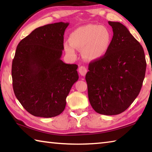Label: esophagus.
I'll list each match as a JSON object with an SVG mask.
<instances>
[{
    "instance_id": "34e87169",
    "label": "esophagus",
    "mask_w": 152,
    "mask_h": 152,
    "mask_svg": "<svg viewBox=\"0 0 152 152\" xmlns=\"http://www.w3.org/2000/svg\"><path fill=\"white\" fill-rule=\"evenodd\" d=\"M78 72H79V73H80V74L81 76H84L86 75V74L87 72V69H86V68L85 66H82L80 67H79Z\"/></svg>"
}]
</instances>
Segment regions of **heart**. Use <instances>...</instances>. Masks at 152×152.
Instances as JSON below:
<instances>
[{
    "label": "heart",
    "mask_w": 152,
    "mask_h": 152,
    "mask_svg": "<svg viewBox=\"0 0 152 152\" xmlns=\"http://www.w3.org/2000/svg\"><path fill=\"white\" fill-rule=\"evenodd\" d=\"M113 35L103 25L88 24L77 28L71 33L70 43H64L67 54L76 56V50L82 51L84 58L88 61L101 60L107 54L112 43Z\"/></svg>",
    "instance_id": "1"
}]
</instances>
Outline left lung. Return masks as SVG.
Wrapping results in <instances>:
<instances>
[{
	"label": "left lung",
	"instance_id": "obj_1",
	"mask_svg": "<svg viewBox=\"0 0 152 152\" xmlns=\"http://www.w3.org/2000/svg\"><path fill=\"white\" fill-rule=\"evenodd\" d=\"M112 43L106 55L92 61L86 75L90 103L96 113L115 115L123 113L138 96L145 78L143 49L127 28L109 21Z\"/></svg>",
	"mask_w": 152,
	"mask_h": 152
}]
</instances>
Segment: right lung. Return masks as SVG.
<instances>
[{"instance_id": "1", "label": "right lung", "mask_w": 152, "mask_h": 152, "mask_svg": "<svg viewBox=\"0 0 152 152\" xmlns=\"http://www.w3.org/2000/svg\"><path fill=\"white\" fill-rule=\"evenodd\" d=\"M68 25L59 22L38 27L17 47L12 64L14 93L24 109L35 117L61 114L72 86L78 80V66L61 60Z\"/></svg>"}]
</instances>
